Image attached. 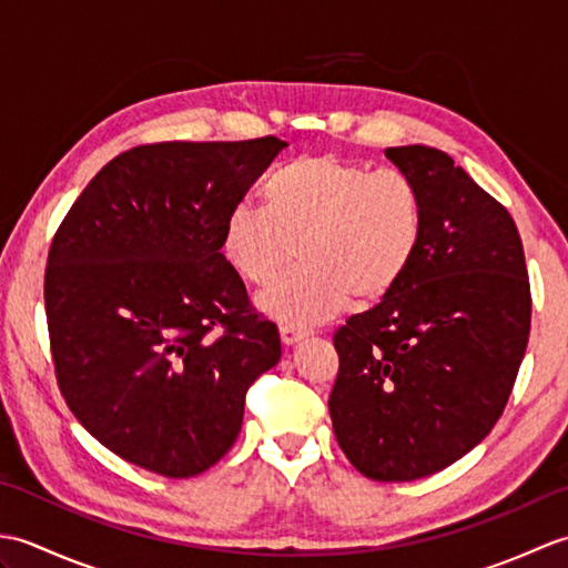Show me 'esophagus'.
Masks as SVG:
<instances>
[{"instance_id": "esophagus-1", "label": "esophagus", "mask_w": 568, "mask_h": 568, "mask_svg": "<svg viewBox=\"0 0 568 568\" xmlns=\"http://www.w3.org/2000/svg\"><path fill=\"white\" fill-rule=\"evenodd\" d=\"M305 336H310V332L305 329H295V327H281V339L285 346H295L305 339Z\"/></svg>"}]
</instances>
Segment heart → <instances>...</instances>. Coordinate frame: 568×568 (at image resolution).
<instances>
[{
	"label": "heart",
	"mask_w": 568,
	"mask_h": 568,
	"mask_svg": "<svg viewBox=\"0 0 568 568\" xmlns=\"http://www.w3.org/2000/svg\"><path fill=\"white\" fill-rule=\"evenodd\" d=\"M422 197L400 171H371L334 155H300L268 178L265 207L236 202L224 216L222 253L251 285H268L293 258L300 271L258 297L283 327L332 320L354 295L373 303L403 281L422 239Z\"/></svg>",
	"instance_id": "heart-1"
}]
</instances>
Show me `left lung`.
<instances>
[{"mask_svg":"<svg viewBox=\"0 0 568 568\" xmlns=\"http://www.w3.org/2000/svg\"><path fill=\"white\" fill-rule=\"evenodd\" d=\"M425 222L403 281L334 334L336 442L366 478L415 480L488 437L520 371L532 297L508 210L452 155L385 149Z\"/></svg>","mask_w":568,"mask_h":568,"instance_id":"8db88e82","label":"left lung"}]
</instances>
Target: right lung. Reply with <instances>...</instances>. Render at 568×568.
I'll return each mask as SVG.
<instances>
[{"instance_id": "1", "label": "right lung", "mask_w": 568, "mask_h": 568, "mask_svg": "<svg viewBox=\"0 0 568 568\" xmlns=\"http://www.w3.org/2000/svg\"><path fill=\"white\" fill-rule=\"evenodd\" d=\"M285 146L131 149L53 236L43 297L60 393L94 439L153 474L190 478L220 462L248 385L281 361L277 327L253 315L224 258L222 226Z\"/></svg>"}]
</instances>
